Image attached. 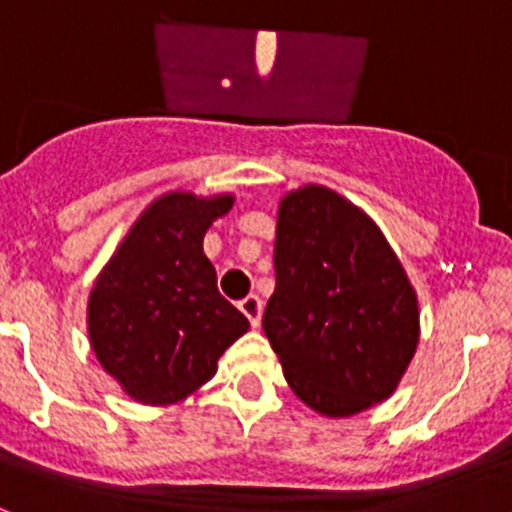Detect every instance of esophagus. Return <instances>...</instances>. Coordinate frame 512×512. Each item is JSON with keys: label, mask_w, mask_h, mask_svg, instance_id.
<instances>
[{"label": "esophagus", "mask_w": 512, "mask_h": 512, "mask_svg": "<svg viewBox=\"0 0 512 512\" xmlns=\"http://www.w3.org/2000/svg\"><path fill=\"white\" fill-rule=\"evenodd\" d=\"M238 310L246 315L248 323H251L253 328H259V325H261V297L259 295L243 297V300L238 302Z\"/></svg>", "instance_id": "obj_1"}]
</instances>
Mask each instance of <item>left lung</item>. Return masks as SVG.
Returning a JSON list of instances; mask_svg holds the SVG:
<instances>
[{
    "mask_svg": "<svg viewBox=\"0 0 512 512\" xmlns=\"http://www.w3.org/2000/svg\"><path fill=\"white\" fill-rule=\"evenodd\" d=\"M274 264L264 333L289 390L325 418L390 400L418 351L420 307L379 225L323 184L289 189Z\"/></svg>",
    "mask_w": 512,
    "mask_h": 512,
    "instance_id": "obj_1",
    "label": "left lung"
}]
</instances>
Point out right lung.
<instances>
[{"label":"right lung","instance_id":"right-lung-1","mask_svg":"<svg viewBox=\"0 0 512 512\" xmlns=\"http://www.w3.org/2000/svg\"><path fill=\"white\" fill-rule=\"evenodd\" d=\"M233 192L171 189L135 217L87 300L89 346L120 390L164 408L202 390L248 320L217 292L205 233Z\"/></svg>","mask_w":512,"mask_h":512}]
</instances>
